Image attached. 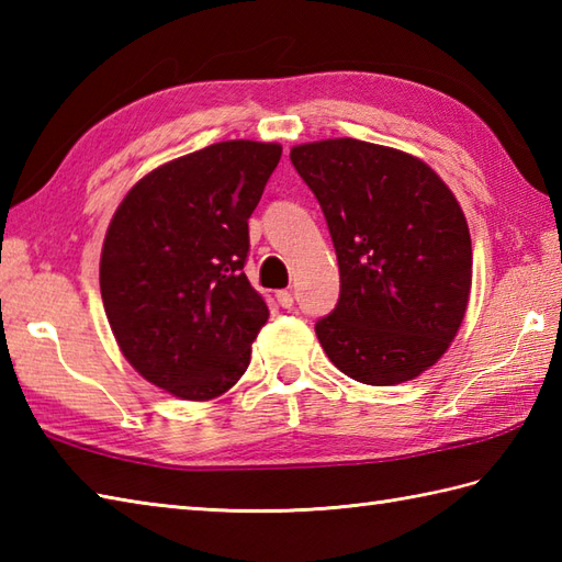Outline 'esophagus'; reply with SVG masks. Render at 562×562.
<instances>
[{
	"mask_svg": "<svg viewBox=\"0 0 562 562\" xmlns=\"http://www.w3.org/2000/svg\"><path fill=\"white\" fill-rule=\"evenodd\" d=\"M274 300H278V304H280L282 308H290V306L294 304V296H292V292H288V290L274 292Z\"/></svg>",
	"mask_w": 562,
	"mask_h": 562,
	"instance_id": "obj_1",
	"label": "esophagus"
}]
</instances>
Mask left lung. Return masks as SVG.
Instances as JSON below:
<instances>
[{"instance_id":"obj_1","label":"left lung","mask_w":562,"mask_h":562,"mask_svg":"<svg viewBox=\"0 0 562 562\" xmlns=\"http://www.w3.org/2000/svg\"><path fill=\"white\" fill-rule=\"evenodd\" d=\"M340 268V300L316 336L369 386L420 376L447 352L471 294V234L447 183L411 154L340 137L292 147Z\"/></svg>"}]
</instances>
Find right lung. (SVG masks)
<instances>
[{
  "label": "right lung",
  "instance_id": "add662e5",
  "mask_svg": "<svg viewBox=\"0 0 562 562\" xmlns=\"http://www.w3.org/2000/svg\"><path fill=\"white\" fill-rule=\"evenodd\" d=\"M282 157L229 139L159 166L117 205L101 250V296L125 360L183 401L229 391L268 306L244 272L248 217Z\"/></svg>",
  "mask_w": 562,
  "mask_h": 562
}]
</instances>
